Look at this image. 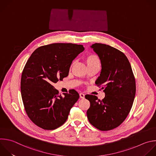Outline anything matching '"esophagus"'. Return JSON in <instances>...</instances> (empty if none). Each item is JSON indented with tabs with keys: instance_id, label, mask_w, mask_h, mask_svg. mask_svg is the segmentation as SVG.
Segmentation results:
<instances>
[{
	"instance_id": "obj_1",
	"label": "esophagus",
	"mask_w": 156,
	"mask_h": 156,
	"mask_svg": "<svg viewBox=\"0 0 156 156\" xmlns=\"http://www.w3.org/2000/svg\"><path fill=\"white\" fill-rule=\"evenodd\" d=\"M80 97L81 98H84V94L83 93L80 94Z\"/></svg>"
}]
</instances>
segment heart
<instances>
[{
  "mask_svg": "<svg viewBox=\"0 0 156 156\" xmlns=\"http://www.w3.org/2000/svg\"><path fill=\"white\" fill-rule=\"evenodd\" d=\"M84 61L87 66L88 69L97 67L100 68L101 62L99 58L94 54H89L85 56Z\"/></svg>",
  "mask_w": 156,
  "mask_h": 156,
  "instance_id": "1",
  "label": "heart"
}]
</instances>
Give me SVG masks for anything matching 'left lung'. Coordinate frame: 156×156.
<instances>
[{"label": "left lung", "instance_id": "obj_1", "mask_svg": "<svg viewBox=\"0 0 156 156\" xmlns=\"http://www.w3.org/2000/svg\"><path fill=\"white\" fill-rule=\"evenodd\" d=\"M90 48L99 57L101 66L95 84L101 87L105 97L100 100L95 95H85L90 104L87 116L97 129L110 130L118 127L128 116L135 96V80L122 52L101 43H94Z\"/></svg>", "mask_w": 156, "mask_h": 156}]
</instances>
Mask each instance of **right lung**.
<instances>
[{"mask_svg": "<svg viewBox=\"0 0 156 156\" xmlns=\"http://www.w3.org/2000/svg\"><path fill=\"white\" fill-rule=\"evenodd\" d=\"M81 44L53 43L36 49L27 61L21 79V93L30 120L44 130H54L67 121L80 95L75 90L59 94L53 86L69 75Z\"/></svg>", "mask_w": 156, "mask_h": 156, "instance_id": "right-lung-1", "label": "right lung"}]
</instances>
